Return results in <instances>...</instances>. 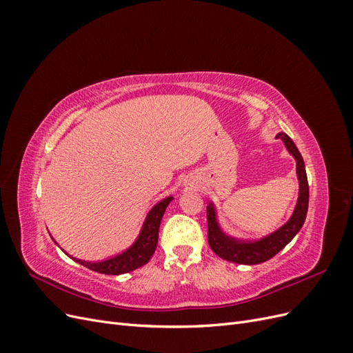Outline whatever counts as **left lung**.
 <instances>
[{
    "label": "left lung",
    "instance_id": "8db88e82",
    "mask_svg": "<svg viewBox=\"0 0 353 353\" xmlns=\"http://www.w3.org/2000/svg\"><path fill=\"white\" fill-rule=\"evenodd\" d=\"M276 138H281L288 153L296 159V172L299 178V185L301 187H299V199L293 215L281 228L274 231L270 236L256 241H241L227 236V234L221 230L216 219L215 206H213V203H209L208 240L210 249L222 259L243 265H256L270 261L293 240V237L301 231L303 225L309 203V185L305 170V162L290 137L280 132L276 134Z\"/></svg>",
    "mask_w": 353,
    "mask_h": 353
}]
</instances>
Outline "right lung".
<instances>
[{"instance_id":"add662e5","label":"right lung","mask_w":353,"mask_h":353,"mask_svg":"<svg viewBox=\"0 0 353 353\" xmlns=\"http://www.w3.org/2000/svg\"><path fill=\"white\" fill-rule=\"evenodd\" d=\"M174 197H166L160 200L153 206V209L148 212V215L143 223V228L140 231V236L137 237L131 248H128L125 252L113 256L101 262H85L81 259H74L78 263L87 266V268L105 274V275H119L131 272L140 266L145 265L153 256L157 240H159V227L160 221L163 218V213L168 205L172 201Z\"/></svg>"}]
</instances>
